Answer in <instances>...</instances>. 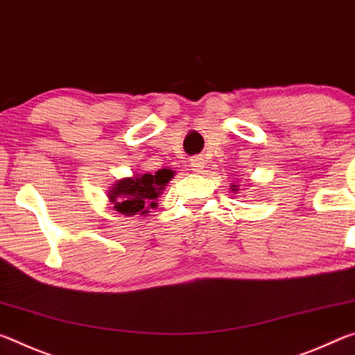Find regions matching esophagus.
<instances>
[{
    "label": "esophagus",
    "instance_id": "1",
    "mask_svg": "<svg viewBox=\"0 0 355 355\" xmlns=\"http://www.w3.org/2000/svg\"><path fill=\"white\" fill-rule=\"evenodd\" d=\"M190 166H191V171L201 173L202 168H205V159H202L201 155L191 157V159H190Z\"/></svg>",
    "mask_w": 355,
    "mask_h": 355
}]
</instances>
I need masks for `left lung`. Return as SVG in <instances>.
Masks as SVG:
<instances>
[{
    "mask_svg": "<svg viewBox=\"0 0 355 355\" xmlns=\"http://www.w3.org/2000/svg\"><path fill=\"white\" fill-rule=\"evenodd\" d=\"M231 190L236 191V190H237V185H231Z\"/></svg>",
    "mask_w": 355,
    "mask_h": 355,
    "instance_id": "8db88e82",
    "label": "left lung"
}]
</instances>
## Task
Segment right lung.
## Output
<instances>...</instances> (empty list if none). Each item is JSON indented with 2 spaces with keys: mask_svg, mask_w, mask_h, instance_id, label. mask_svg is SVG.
Instances as JSON below:
<instances>
[{
  "mask_svg": "<svg viewBox=\"0 0 355 355\" xmlns=\"http://www.w3.org/2000/svg\"><path fill=\"white\" fill-rule=\"evenodd\" d=\"M174 173L171 170H159L154 174H135L133 178H124L113 184L108 190V200L116 212L127 217L146 216L149 209H155V200L162 195L166 184L171 181Z\"/></svg>",
  "mask_w": 355,
  "mask_h": 355,
  "instance_id": "right-lung-1",
  "label": "right lung"
}]
</instances>
